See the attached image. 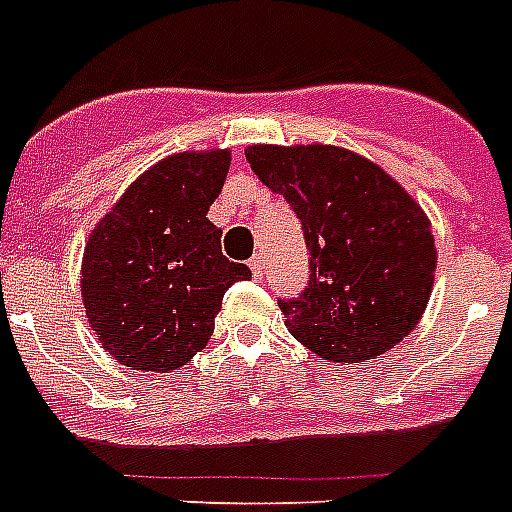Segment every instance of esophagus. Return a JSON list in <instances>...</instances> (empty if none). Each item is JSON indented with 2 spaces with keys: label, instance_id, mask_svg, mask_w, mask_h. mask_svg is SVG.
I'll use <instances>...</instances> for the list:
<instances>
[{
  "label": "esophagus",
  "instance_id": "34e87169",
  "mask_svg": "<svg viewBox=\"0 0 512 512\" xmlns=\"http://www.w3.org/2000/svg\"><path fill=\"white\" fill-rule=\"evenodd\" d=\"M249 268H252V273H255L257 279H260V276H263V268H265V257L257 252V255L249 260Z\"/></svg>",
  "mask_w": 512,
  "mask_h": 512
}]
</instances>
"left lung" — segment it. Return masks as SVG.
<instances>
[{
  "label": "left lung",
  "instance_id": "obj_1",
  "mask_svg": "<svg viewBox=\"0 0 512 512\" xmlns=\"http://www.w3.org/2000/svg\"><path fill=\"white\" fill-rule=\"evenodd\" d=\"M247 162L303 225L308 284L279 300L292 337L356 364L404 340L433 289L436 239L390 175L335 146H252Z\"/></svg>",
  "mask_w": 512,
  "mask_h": 512
}]
</instances>
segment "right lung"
<instances>
[{"mask_svg":"<svg viewBox=\"0 0 512 512\" xmlns=\"http://www.w3.org/2000/svg\"><path fill=\"white\" fill-rule=\"evenodd\" d=\"M231 154H175L140 175L84 247L82 297L103 348L124 366L170 372L212 337L223 295L252 279L220 249L207 212Z\"/></svg>","mask_w":512,"mask_h":512,"instance_id":"right-lung-1","label":"right lung"}]
</instances>
